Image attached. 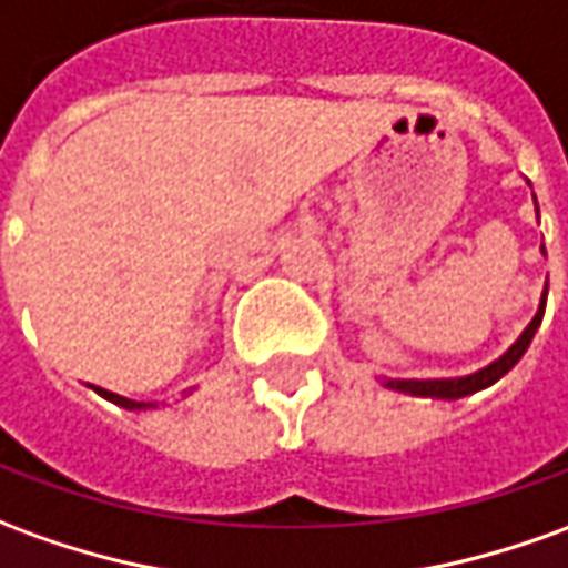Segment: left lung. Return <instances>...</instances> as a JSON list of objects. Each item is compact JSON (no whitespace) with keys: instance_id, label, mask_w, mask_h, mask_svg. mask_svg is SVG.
<instances>
[{"instance_id":"1","label":"left lung","mask_w":568,"mask_h":568,"mask_svg":"<svg viewBox=\"0 0 568 568\" xmlns=\"http://www.w3.org/2000/svg\"><path fill=\"white\" fill-rule=\"evenodd\" d=\"M545 304H547V288H545V295H541V304H538V313L532 316V323L523 328V335L507 347V353H501L495 363H489L486 368H479V372H474V375H464V378H427V381L387 378L384 381V387L399 390V394L430 396V399H462V396L486 390V387H491L498 378H505L507 372L519 363V356L529 351L535 332H538V325H541V316H545Z\"/></svg>"}]
</instances>
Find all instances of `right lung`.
<instances>
[{
    "mask_svg": "<svg viewBox=\"0 0 568 568\" xmlns=\"http://www.w3.org/2000/svg\"><path fill=\"white\" fill-rule=\"evenodd\" d=\"M98 394L104 396V399H110V403H116V406L129 408V412H141V408H153L156 403H138V399H125V396L113 394V390H104V387H94Z\"/></svg>",
    "mask_w": 568,
    "mask_h": 568,
    "instance_id": "1",
    "label": "right lung"
}]
</instances>
